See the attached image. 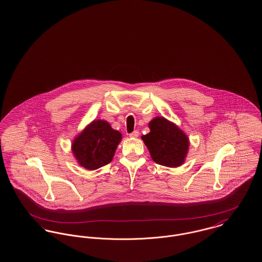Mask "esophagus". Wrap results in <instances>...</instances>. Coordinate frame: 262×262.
I'll return each instance as SVG.
<instances>
[{
  "label": "esophagus",
  "mask_w": 262,
  "mask_h": 262,
  "mask_svg": "<svg viewBox=\"0 0 262 262\" xmlns=\"http://www.w3.org/2000/svg\"><path fill=\"white\" fill-rule=\"evenodd\" d=\"M130 138H138L139 137V132L138 130H134L132 134H129Z\"/></svg>",
  "instance_id": "obj_1"
}]
</instances>
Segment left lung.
I'll return each instance as SVG.
<instances>
[{"instance_id": "1", "label": "left lung", "mask_w": 262, "mask_h": 262, "mask_svg": "<svg viewBox=\"0 0 262 262\" xmlns=\"http://www.w3.org/2000/svg\"><path fill=\"white\" fill-rule=\"evenodd\" d=\"M150 132L142 137L151 159L159 165L176 168L184 164L189 139L174 123L157 117L148 123Z\"/></svg>"}]
</instances>
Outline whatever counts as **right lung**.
<instances>
[{"label":"right lung","mask_w":262,"mask_h":262,"mask_svg":"<svg viewBox=\"0 0 262 262\" xmlns=\"http://www.w3.org/2000/svg\"><path fill=\"white\" fill-rule=\"evenodd\" d=\"M121 134L105 120H93L72 143V152L78 164L96 170L113 161Z\"/></svg>","instance_id":"add662e5"}]
</instances>
